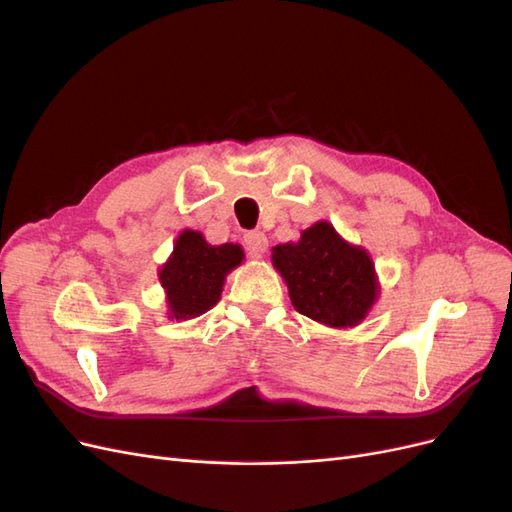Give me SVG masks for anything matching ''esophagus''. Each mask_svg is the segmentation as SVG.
I'll use <instances>...</instances> for the list:
<instances>
[{"label": "esophagus", "instance_id": "34e87169", "mask_svg": "<svg viewBox=\"0 0 512 512\" xmlns=\"http://www.w3.org/2000/svg\"><path fill=\"white\" fill-rule=\"evenodd\" d=\"M243 243H245V250H247V254H250L252 258H260L262 254L267 252V247H269V239H267V235H265V232H260V230H250V232H245Z\"/></svg>", "mask_w": 512, "mask_h": 512}]
</instances>
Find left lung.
<instances>
[{"mask_svg": "<svg viewBox=\"0 0 512 512\" xmlns=\"http://www.w3.org/2000/svg\"><path fill=\"white\" fill-rule=\"evenodd\" d=\"M271 252L294 309L324 327H356L380 297L374 260L329 222L312 224L301 232L299 241L275 245Z\"/></svg>", "mask_w": 512, "mask_h": 512, "instance_id": "8db88e82", "label": "left lung"}]
</instances>
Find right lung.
<instances>
[{
	"label": "right lung",
	"mask_w": 512,
	"mask_h": 512,
	"mask_svg": "<svg viewBox=\"0 0 512 512\" xmlns=\"http://www.w3.org/2000/svg\"><path fill=\"white\" fill-rule=\"evenodd\" d=\"M243 258L239 243L211 245L203 232L181 230L173 254L158 271L166 292L168 318L190 320L209 312L222 297L226 275L237 269Z\"/></svg>",
	"instance_id": "right-lung-1"
}]
</instances>
